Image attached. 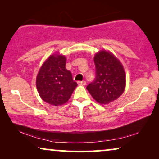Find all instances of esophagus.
Instances as JSON below:
<instances>
[{
  "instance_id": "1",
  "label": "esophagus",
  "mask_w": 159,
  "mask_h": 159,
  "mask_svg": "<svg viewBox=\"0 0 159 159\" xmlns=\"http://www.w3.org/2000/svg\"><path fill=\"white\" fill-rule=\"evenodd\" d=\"M77 84H79V85H85L86 82L84 81H84H78Z\"/></svg>"
}]
</instances>
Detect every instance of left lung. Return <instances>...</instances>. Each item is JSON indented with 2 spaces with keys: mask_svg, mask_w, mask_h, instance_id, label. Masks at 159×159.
<instances>
[{
  "mask_svg": "<svg viewBox=\"0 0 159 159\" xmlns=\"http://www.w3.org/2000/svg\"><path fill=\"white\" fill-rule=\"evenodd\" d=\"M94 62L95 78L87 86V90L98 103L108 104L118 99L125 91V69L121 62L106 51L95 54Z\"/></svg>",
  "mask_w": 159,
  "mask_h": 159,
  "instance_id": "obj_1",
  "label": "left lung"
}]
</instances>
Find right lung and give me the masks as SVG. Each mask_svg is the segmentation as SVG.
<instances>
[{
  "instance_id": "obj_1",
  "label": "right lung",
  "mask_w": 159,
  "mask_h": 159,
  "mask_svg": "<svg viewBox=\"0 0 159 159\" xmlns=\"http://www.w3.org/2000/svg\"><path fill=\"white\" fill-rule=\"evenodd\" d=\"M66 58L63 55L50 56L42 65L36 78L38 93L47 103L61 106L70 98L77 86L70 71L66 69Z\"/></svg>"
}]
</instances>
